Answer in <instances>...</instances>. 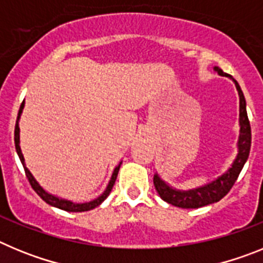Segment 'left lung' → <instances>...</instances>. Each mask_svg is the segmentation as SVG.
<instances>
[{
  "label": "left lung",
  "instance_id": "1",
  "mask_svg": "<svg viewBox=\"0 0 263 263\" xmlns=\"http://www.w3.org/2000/svg\"><path fill=\"white\" fill-rule=\"evenodd\" d=\"M215 71L218 75L229 76L227 75L221 68L215 67ZM231 78V76H229ZM234 84H236L237 90H238V96H240V138H238V154L234 159L233 164L224 175H221L215 182L210 184L204 185V187L196 188V190H190V191H179L170 187L168 184L162 180L158 176V174L154 175V185L159 196L167 201L171 205L179 206V208H200V206L208 205V204L216 203V201L221 200L222 197L231 191V188L236 183L237 178L240 175L241 170L245 164L246 159L249 157L250 146H252V129H250V122L246 113V101L243 97L242 90L240 85L233 79Z\"/></svg>",
  "mask_w": 263,
  "mask_h": 263
}]
</instances>
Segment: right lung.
<instances>
[{"mask_svg": "<svg viewBox=\"0 0 263 263\" xmlns=\"http://www.w3.org/2000/svg\"><path fill=\"white\" fill-rule=\"evenodd\" d=\"M23 106H25V100H23V103L21 104L20 111H18L17 124H15V129H14V143H15V150H17V154H18V157H20L21 162H22L23 168H25V173H26V176H27V179H29V182H30V184H31L32 190H34V191H35L36 194H38L39 196H41L42 199H43V200H45L47 204H50V205H52V206H57V208H59V210L67 211V212H85V211H90V210H93V208H96V206H99L100 204L103 203L106 197L109 196V194H110L111 188H113V185H115L116 179H117L118 170H120L121 163L118 164V166L115 168V171H113V175H111L110 182H109V184H108V187H106L105 191L103 192V195H100L97 199H95V200L88 201V203H73V201H71V200H66V199H63V197L55 196V195L50 194V192H47L46 190H43V188L39 185V183L36 182L35 179H34V176L31 175V173L29 171V168L26 167V164H25V159H23L22 152H21L20 125H18V120H20V117H21V113H22Z\"/></svg>", "mask_w": 263, "mask_h": 263, "instance_id": "1", "label": "right lung"}]
</instances>
